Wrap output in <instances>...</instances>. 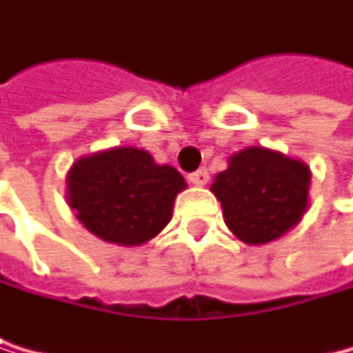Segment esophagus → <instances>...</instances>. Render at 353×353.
<instances>
[{
  "label": "esophagus",
  "instance_id": "obj_1",
  "mask_svg": "<svg viewBox=\"0 0 353 353\" xmlns=\"http://www.w3.org/2000/svg\"><path fill=\"white\" fill-rule=\"evenodd\" d=\"M194 185H205L207 181H210V172H207L205 168H201V170H196V172H192L190 176H188Z\"/></svg>",
  "mask_w": 353,
  "mask_h": 353
}]
</instances>
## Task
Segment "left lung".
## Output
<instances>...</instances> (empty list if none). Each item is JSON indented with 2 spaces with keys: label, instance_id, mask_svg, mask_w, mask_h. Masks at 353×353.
I'll return each instance as SVG.
<instances>
[{
  "label": "left lung",
  "instance_id": "obj_1",
  "mask_svg": "<svg viewBox=\"0 0 353 353\" xmlns=\"http://www.w3.org/2000/svg\"><path fill=\"white\" fill-rule=\"evenodd\" d=\"M310 190L305 163L264 148L231 157L229 168L212 183L223 205L225 223L249 244H264L299 223Z\"/></svg>",
  "mask_w": 353,
  "mask_h": 353
}]
</instances>
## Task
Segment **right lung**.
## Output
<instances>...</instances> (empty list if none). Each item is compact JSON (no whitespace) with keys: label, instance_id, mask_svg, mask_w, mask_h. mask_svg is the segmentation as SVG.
Masks as SVG:
<instances>
[{"label":"right lung","instance_id":"right-lung-1","mask_svg":"<svg viewBox=\"0 0 353 353\" xmlns=\"http://www.w3.org/2000/svg\"><path fill=\"white\" fill-rule=\"evenodd\" d=\"M185 181L172 165H157L146 150L113 148L74 163L67 176L69 207L93 236L135 247L172 218Z\"/></svg>","mask_w":353,"mask_h":353}]
</instances>
